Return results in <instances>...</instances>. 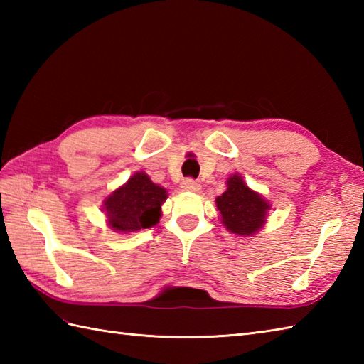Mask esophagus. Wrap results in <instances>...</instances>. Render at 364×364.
<instances>
[{
    "mask_svg": "<svg viewBox=\"0 0 364 364\" xmlns=\"http://www.w3.org/2000/svg\"><path fill=\"white\" fill-rule=\"evenodd\" d=\"M181 189L184 192H194V194H197V192H200V189H202V186H200L196 180H191V178H188V180H184L181 183Z\"/></svg>",
    "mask_w": 364,
    "mask_h": 364,
    "instance_id": "esophagus-1",
    "label": "esophagus"
}]
</instances>
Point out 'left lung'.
I'll list each match as a JSON object with an SVG mask.
<instances>
[{
	"instance_id": "left-lung-1",
	"label": "left lung",
	"mask_w": 364,
	"mask_h": 364,
	"mask_svg": "<svg viewBox=\"0 0 364 364\" xmlns=\"http://www.w3.org/2000/svg\"><path fill=\"white\" fill-rule=\"evenodd\" d=\"M225 184V192L215 198L222 225L236 236L252 237L259 233L267 222L270 203L247 186L239 173L228 176Z\"/></svg>"
}]
</instances>
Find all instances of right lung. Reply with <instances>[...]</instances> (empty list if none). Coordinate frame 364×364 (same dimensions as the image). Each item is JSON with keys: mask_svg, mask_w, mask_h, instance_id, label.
Returning <instances> with one entry per match:
<instances>
[{"mask_svg": "<svg viewBox=\"0 0 364 364\" xmlns=\"http://www.w3.org/2000/svg\"><path fill=\"white\" fill-rule=\"evenodd\" d=\"M166 200L167 189L153 183L145 172H136L103 200L102 210L107 227L115 233L131 235L156 225Z\"/></svg>", "mask_w": 364, "mask_h": 364, "instance_id": "right-lung-1", "label": "right lung"}]
</instances>
